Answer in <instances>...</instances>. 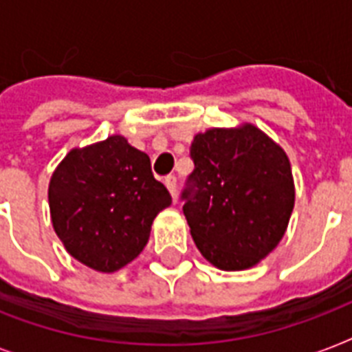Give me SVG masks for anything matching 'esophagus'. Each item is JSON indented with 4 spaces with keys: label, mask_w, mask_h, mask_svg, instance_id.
<instances>
[{
    "label": "esophagus",
    "mask_w": 352,
    "mask_h": 352,
    "mask_svg": "<svg viewBox=\"0 0 352 352\" xmlns=\"http://www.w3.org/2000/svg\"><path fill=\"white\" fill-rule=\"evenodd\" d=\"M164 184H166V188H168V192L171 193V197L175 199V195H177V177L175 175H168L164 179Z\"/></svg>",
    "instance_id": "obj_1"
}]
</instances>
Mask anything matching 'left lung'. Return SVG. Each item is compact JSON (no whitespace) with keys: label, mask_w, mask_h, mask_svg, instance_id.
Instances as JSON below:
<instances>
[{"label":"left lung","mask_w":352,"mask_h":352,"mask_svg":"<svg viewBox=\"0 0 352 352\" xmlns=\"http://www.w3.org/2000/svg\"><path fill=\"white\" fill-rule=\"evenodd\" d=\"M182 190L195 245L221 270H245L278 246L294 208L289 157L252 124L193 137Z\"/></svg>","instance_id":"obj_1"}]
</instances>
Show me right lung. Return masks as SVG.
<instances>
[{
	"label": "right lung",
	"mask_w": 352,
	"mask_h": 352,
	"mask_svg": "<svg viewBox=\"0 0 352 352\" xmlns=\"http://www.w3.org/2000/svg\"><path fill=\"white\" fill-rule=\"evenodd\" d=\"M170 204L148 155L120 135L71 149L49 182L54 232L74 259L98 272L131 263Z\"/></svg>",
	"instance_id": "right-lung-1"
}]
</instances>
